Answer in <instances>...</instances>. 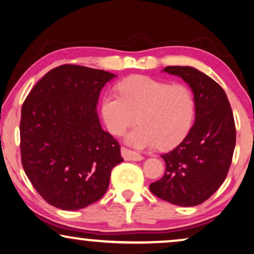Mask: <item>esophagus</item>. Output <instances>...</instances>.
<instances>
[{
    "label": "esophagus",
    "mask_w": 254,
    "mask_h": 254,
    "mask_svg": "<svg viewBox=\"0 0 254 254\" xmlns=\"http://www.w3.org/2000/svg\"><path fill=\"white\" fill-rule=\"evenodd\" d=\"M121 156L125 160H133V161H141L143 160V156L137 153L131 151V150L127 149V148H121Z\"/></svg>",
    "instance_id": "obj_1"
}]
</instances>
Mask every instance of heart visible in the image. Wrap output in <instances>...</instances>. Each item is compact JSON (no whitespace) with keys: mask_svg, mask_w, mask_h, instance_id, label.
<instances>
[{"mask_svg":"<svg viewBox=\"0 0 254 254\" xmlns=\"http://www.w3.org/2000/svg\"><path fill=\"white\" fill-rule=\"evenodd\" d=\"M118 95H105L101 115L113 135H123L135 123L139 124L126 135L127 144L136 149L158 146L174 148L191 129L194 118V97L185 84H172L145 75H134L118 84Z\"/></svg>","mask_w":254,"mask_h":254,"instance_id":"1","label":"heart"}]
</instances>
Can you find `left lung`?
Instances as JSON below:
<instances>
[{
    "label": "left lung",
    "instance_id": "left-lung-1",
    "mask_svg": "<svg viewBox=\"0 0 254 254\" xmlns=\"http://www.w3.org/2000/svg\"><path fill=\"white\" fill-rule=\"evenodd\" d=\"M168 74L188 83L194 97V123L185 139L161 158L163 178L150 185L158 198L179 206H196L225 181L236 144L234 115L225 90L191 66H167Z\"/></svg>",
    "mask_w": 254,
    "mask_h": 254
}]
</instances>
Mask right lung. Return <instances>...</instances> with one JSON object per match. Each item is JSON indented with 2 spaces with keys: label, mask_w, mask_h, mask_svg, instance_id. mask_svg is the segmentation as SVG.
Returning a JSON list of instances; mask_svg holds the SVG:
<instances>
[{
  "label": "right lung",
  "mask_w": 254,
  "mask_h": 254,
  "mask_svg": "<svg viewBox=\"0 0 254 254\" xmlns=\"http://www.w3.org/2000/svg\"><path fill=\"white\" fill-rule=\"evenodd\" d=\"M113 73L79 65L53 68L21 108V163L47 203L76 211L100 200L120 145L103 130L97 113L102 88Z\"/></svg>",
  "instance_id": "add662e5"
}]
</instances>
